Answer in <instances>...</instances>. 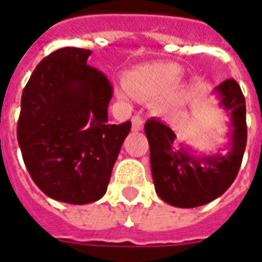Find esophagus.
I'll use <instances>...</instances> for the list:
<instances>
[{"label": "esophagus", "mask_w": 262, "mask_h": 262, "mask_svg": "<svg viewBox=\"0 0 262 262\" xmlns=\"http://www.w3.org/2000/svg\"><path fill=\"white\" fill-rule=\"evenodd\" d=\"M144 128V120H142V117L140 114H135L133 117V129L134 131H141Z\"/></svg>", "instance_id": "34e87169"}]
</instances>
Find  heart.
I'll list each match as a JSON object with an SVG mask.
<instances>
[{"label": "heart", "mask_w": 262, "mask_h": 262, "mask_svg": "<svg viewBox=\"0 0 262 262\" xmlns=\"http://www.w3.org/2000/svg\"><path fill=\"white\" fill-rule=\"evenodd\" d=\"M181 68L175 63L158 62L142 64L129 70L125 76V87L117 90V96L121 100H131L135 97L158 98V105L161 108H168L175 103L176 94L170 87L175 84Z\"/></svg>", "instance_id": "1"}]
</instances>
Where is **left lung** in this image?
<instances>
[{
    "label": "left lung",
    "mask_w": 262,
    "mask_h": 262,
    "mask_svg": "<svg viewBox=\"0 0 262 262\" xmlns=\"http://www.w3.org/2000/svg\"><path fill=\"white\" fill-rule=\"evenodd\" d=\"M230 116L227 151L199 155L192 146L175 145V133L158 118L145 122L152 179L158 196L175 207H198L217 199L231 186L247 144L246 98L238 83L227 79L214 89Z\"/></svg>",
    "instance_id": "8db88e82"
}]
</instances>
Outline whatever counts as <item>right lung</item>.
Here are the masks:
<instances>
[{
	"label": "right lung",
	"mask_w": 262,
	"mask_h": 262,
	"mask_svg": "<svg viewBox=\"0 0 262 262\" xmlns=\"http://www.w3.org/2000/svg\"><path fill=\"white\" fill-rule=\"evenodd\" d=\"M92 52L62 48L22 92L16 135L32 181L52 199L87 205L104 196L131 121L108 122L110 81L87 64Z\"/></svg>",
	"instance_id": "1"
}]
</instances>
